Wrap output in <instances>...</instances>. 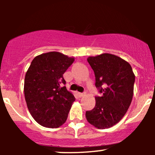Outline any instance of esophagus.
Instances as JSON below:
<instances>
[{
    "instance_id": "obj_1",
    "label": "esophagus",
    "mask_w": 155,
    "mask_h": 155,
    "mask_svg": "<svg viewBox=\"0 0 155 155\" xmlns=\"http://www.w3.org/2000/svg\"><path fill=\"white\" fill-rule=\"evenodd\" d=\"M78 95H79V97H83V96H84L86 95V92H79L78 93Z\"/></svg>"
}]
</instances>
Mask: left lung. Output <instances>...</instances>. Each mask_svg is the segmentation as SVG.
I'll return each mask as SVG.
<instances>
[{"mask_svg": "<svg viewBox=\"0 0 155 155\" xmlns=\"http://www.w3.org/2000/svg\"><path fill=\"white\" fill-rule=\"evenodd\" d=\"M87 61L102 96L95 97V108L86 111L85 116L89 123L97 128H109L122 120L130 107L135 75L131 65L114 54L104 53L89 57Z\"/></svg>", "mask_w": 155, "mask_h": 155, "instance_id": "8db88e82", "label": "left lung"}]
</instances>
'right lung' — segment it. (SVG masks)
<instances>
[{
    "label": "right lung",
    "instance_id": "obj_1",
    "mask_svg": "<svg viewBox=\"0 0 155 155\" xmlns=\"http://www.w3.org/2000/svg\"><path fill=\"white\" fill-rule=\"evenodd\" d=\"M58 51H50L33 60L25 78L24 93L30 113L39 124L57 128L65 123L75 97L65 87L63 78L74 63Z\"/></svg>",
    "mask_w": 155,
    "mask_h": 155
}]
</instances>
